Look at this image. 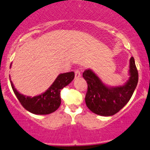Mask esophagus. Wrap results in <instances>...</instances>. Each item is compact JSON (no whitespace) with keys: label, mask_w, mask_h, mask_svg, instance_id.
Here are the masks:
<instances>
[{"label":"esophagus","mask_w":150,"mask_h":150,"mask_svg":"<svg viewBox=\"0 0 150 150\" xmlns=\"http://www.w3.org/2000/svg\"><path fill=\"white\" fill-rule=\"evenodd\" d=\"M81 76V72L79 70H76L75 71V77L76 78H79Z\"/></svg>","instance_id":"obj_1"}]
</instances>
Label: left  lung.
Returning <instances> with one entry per match:
<instances>
[{"instance_id":"obj_1","label":"left lung","mask_w":150,"mask_h":150,"mask_svg":"<svg viewBox=\"0 0 150 150\" xmlns=\"http://www.w3.org/2000/svg\"><path fill=\"white\" fill-rule=\"evenodd\" d=\"M129 78L122 86H109L104 84L91 69L83 72L88 90L85 98L88 109L94 113L103 116L116 114L132 98L138 82V72L134 59H130Z\"/></svg>"}]
</instances>
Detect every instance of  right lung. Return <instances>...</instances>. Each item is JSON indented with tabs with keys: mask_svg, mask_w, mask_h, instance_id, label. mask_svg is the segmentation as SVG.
Masks as SVG:
<instances>
[{
	"mask_svg": "<svg viewBox=\"0 0 150 150\" xmlns=\"http://www.w3.org/2000/svg\"><path fill=\"white\" fill-rule=\"evenodd\" d=\"M74 76L73 71L60 74L45 92L34 97L19 93L13 86L11 79H10L16 96L25 109L34 114L46 115L55 112L59 108L61 104V89L71 83L74 79Z\"/></svg>",
	"mask_w": 150,
	"mask_h": 150,
	"instance_id": "add662e5",
	"label": "right lung"
}]
</instances>
